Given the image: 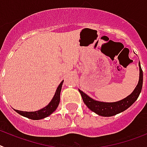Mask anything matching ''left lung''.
<instances>
[{
  "mask_svg": "<svg viewBox=\"0 0 147 147\" xmlns=\"http://www.w3.org/2000/svg\"><path fill=\"white\" fill-rule=\"evenodd\" d=\"M139 67H140V78H139L138 84L137 85L136 88L133 91V92L127 98L117 102H100L93 100L92 98H89L87 94L79 89L83 102L92 111L101 116H113L118 114L119 113L123 112L135 102V100L138 99L141 92L142 86H143V71L140 67V62H139Z\"/></svg>",
  "mask_w": 147,
  "mask_h": 147,
  "instance_id": "left-lung-1",
  "label": "left lung"
}]
</instances>
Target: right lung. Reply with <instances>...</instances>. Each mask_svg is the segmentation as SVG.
<instances>
[{
	"label": "right lung",
	"instance_id": "right-lung-1",
	"mask_svg": "<svg viewBox=\"0 0 147 147\" xmlns=\"http://www.w3.org/2000/svg\"><path fill=\"white\" fill-rule=\"evenodd\" d=\"M63 81L60 83L59 87L57 88V90L55 92L54 97L53 98V100H51L47 107H45L44 108L41 109V110H38V111H35V112H25V111H20V110H16L19 114L22 115V116L27 117L28 119L34 120H38L41 119L46 118L48 116L53 113L55 110H56L59 104V101H60V93L61 89V86H62Z\"/></svg>",
	"mask_w": 147,
	"mask_h": 147
}]
</instances>
